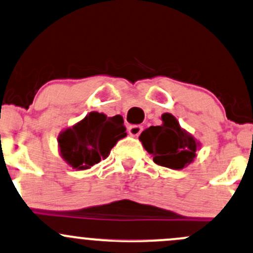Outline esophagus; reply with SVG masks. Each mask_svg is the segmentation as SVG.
I'll return each mask as SVG.
<instances>
[{"label": "esophagus", "mask_w": 253, "mask_h": 253, "mask_svg": "<svg viewBox=\"0 0 253 253\" xmlns=\"http://www.w3.org/2000/svg\"><path fill=\"white\" fill-rule=\"evenodd\" d=\"M143 131V127L140 125H133V126L128 127V133L132 135V137H138Z\"/></svg>", "instance_id": "obj_1"}]
</instances>
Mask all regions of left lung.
I'll return each instance as SVG.
<instances>
[{"label":"left lung","mask_w":253,"mask_h":253,"mask_svg":"<svg viewBox=\"0 0 253 253\" xmlns=\"http://www.w3.org/2000/svg\"><path fill=\"white\" fill-rule=\"evenodd\" d=\"M161 126H150L139 135V140L154 162L172 169H182L196 156L199 143L178 124L171 114L161 116Z\"/></svg>","instance_id":"obj_1"}]
</instances>
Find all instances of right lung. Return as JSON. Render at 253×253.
<instances>
[{"label":"right lung","instance_id":"1","mask_svg":"<svg viewBox=\"0 0 253 253\" xmlns=\"http://www.w3.org/2000/svg\"><path fill=\"white\" fill-rule=\"evenodd\" d=\"M124 120L92 111L58 137L62 158L73 169H87L104 160L119 139L126 137Z\"/></svg>","mask_w":253,"mask_h":253}]
</instances>
